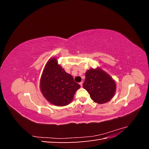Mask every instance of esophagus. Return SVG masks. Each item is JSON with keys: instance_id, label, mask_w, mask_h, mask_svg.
Returning a JSON list of instances; mask_svg holds the SVG:
<instances>
[{"instance_id": "esophagus-1", "label": "esophagus", "mask_w": 149, "mask_h": 149, "mask_svg": "<svg viewBox=\"0 0 149 149\" xmlns=\"http://www.w3.org/2000/svg\"><path fill=\"white\" fill-rule=\"evenodd\" d=\"M83 82H81V83H79V84H80V86H83Z\"/></svg>"}]
</instances>
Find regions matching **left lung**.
<instances>
[{"mask_svg": "<svg viewBox=\"0 0 149 149\" xmlns=\"http://www.w3.org/2000/svg\"><path fill=\"white\" fill-rule=\"evenodd\" d=\"M83 87L89 93L91 100L98 104L109 101L114 96L116 84L114 80L100 68L86 72Z\"/></svg>", "mask_w": 149, "mask_h": 149, "instance_id": "8db88e82", "label": "left lung"}]
</instances>
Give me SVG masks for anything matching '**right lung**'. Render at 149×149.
Listing matches in <instances>:
<instances>
[{"label":"right lung","instance_id":"right-lung-1","mask_svg":"<svg viewBox=\"0 0 149 149\" xmlns=\"http://www.w3.org/2000/svg\"><path fill=\"white\" fill-rule=\"evenodd\" d=\"M80 87L73 76L58 64L56 58L47 62L40 79V89L48 101L58 106L68 105Z\"/></svg>","mask_w":149,"mask_h":149}]
</instances>
